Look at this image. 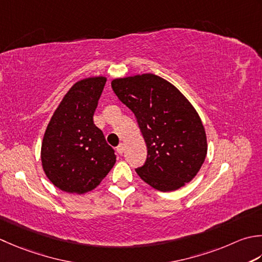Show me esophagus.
<instances>
[{
  "label": "esophagus",
  "mask_w": 262,
  "mask_h": 262,
  "mask_svg": "<svg viewBox=\"0 0 262 262\" xmlns=\"http://www.w3.org/2000/svg\"><path fill=\"white\" fill-rule=\"evenodd\" d=\"M124 150H125L124 144H119L117 146V152L119 153V155H122V153H124Z\"/></svg>",
  "instance_id": "1"
}]
</instances>
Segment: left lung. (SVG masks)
<instances>
[{
	"instance_id": "8db88e82",
	"label": "left lung",
	"mask_w": 262,
	"mask_h": 262,
	"mask_svg": "<svg viewBox=\"0 0 262 262\" xmlns=\"http://www.w3.org/2000/svg\"><path fill=\"white\" fill-rule=\"evenodd\" d=\"M135 115L147 147L137 175L153 188L170 192L196 176L207 156V136L196 110L175 86L153 74L111 81Z\"/></svg>"
}]
</instances>
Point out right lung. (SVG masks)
Instances as JSON below:
<instances>
[{"instance_id": "1", "label": "right lung", "mask_w": 262, "mask_h": 262, "mask_svg": "<svg viewBox=\"0 0 262 262\" xmlns=\"http://www.w3.org/2000/svg\"><path fill=\"white\" fill-rule=\"evenodd\" d=\"M105 77H90L68 91L46 128L40 159L45 175L67 193L94 189L116 163L115 150L93 121Z\"/></svg>"}]
</instances>
